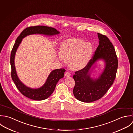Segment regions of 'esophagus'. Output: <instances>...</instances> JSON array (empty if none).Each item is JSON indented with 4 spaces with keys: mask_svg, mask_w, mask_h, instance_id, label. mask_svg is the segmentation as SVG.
<instances>
[{
    "mask_svg": "<svg viewBox=\"0 0 133 133\" xmlns=\"http://www.w3.org/2000/svg\"><path fill=\"white\" fill-rule=\"evenodd\" d=\"M65 76H66V77H69V76H71V75H70V73L69 72H66V73H65Z\"/></svg>",
    "mask_w": 133,
    "mask_h": 133,
    "instance_id": "obj_1",
    "label": "esophagus"
}]
</instances>
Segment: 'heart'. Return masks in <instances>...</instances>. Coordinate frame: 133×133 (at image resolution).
Returning a JSON list of instances; mask_svg holds the SVG:
<instances>
[{
	"mask_svg": "<svg viewBox=\"0 0 133 133\" xmlns=\"http://www.w3.org/2000/svg\"><path fill=\"white\" fill-rule=\"evenodd\" d=\"M92 52L93 47L90 43L82 39H74L63 43L57 59L62 63H69L73 69L80 70L87 66Z\"/></svg>",
	"mask_w": 133,
	"mask_h": 133,
	"instance_id": "obj_1",
	"label": "heart"
}]
</instances>
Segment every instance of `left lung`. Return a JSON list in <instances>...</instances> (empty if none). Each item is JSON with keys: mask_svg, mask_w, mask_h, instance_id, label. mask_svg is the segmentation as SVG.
<instances>
[{"mask_svg": "<svg viewBox=\"0 0 133 133\" xmlns=\"http://www.w3.org/2000/svg\"><path fill=\"white\" fill-rule=\"evenodd\" d=\"M98 35L99 44L94 56L85 68L76 71L73 76L75 81L74 95L77 99L84 102L90 103L101 98L112 85L116 76L118 62L114 47L105 35L99 33ZM101 59L106 63L105 69L98 78L93 79L90 77L91 68Z\"/></svg>", "mask_w": 133, "mask_h": 133, "instance_id": "obj_1", "label": "left lung"}]
</instances>
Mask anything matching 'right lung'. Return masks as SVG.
Instances as JSON below:
<instances>
[{
  "mask_svg": "<svg viewBox=\"0 0 133 133\" xmlns=\"http://www.w3.org/2000/svg\"><path fill=\"white\" fill-rule=\"evenodd\" d=\"M35 34L52 36L59 34V32L55 28L44 26H32L24 29L17 38L11 53L10 64L11 66V77L18 90L24 96L34 100L41 101L46 99L51 96L55 89L58 81L60 79L64 77V72L66 70L64 68H61L52 71L44 85L36 89L27 87L20 81L17 75L15 69L14 64L15 55L23 38L27 35Z\"/></svg>",
  "mask_w": 133,
  "mask_h": 133,
  "instance_id": "right-lung-1",
  "label": "right lung"
}]
</instances>
